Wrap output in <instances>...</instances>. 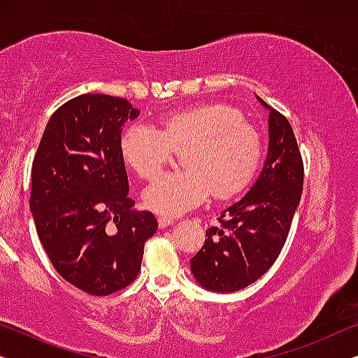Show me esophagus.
<instances>
[{
    "label": "esophagus",
    "instance_id": "esophagus-1",
    "mask_svg": "<svg viewBox=\"0 0 358 358\" xmlns=\"http://www.w3.org/2000/svg\"><path fill=\"white\" fill-rule=\"evenodd\" d=\"M157 222H159V227H161V228H167L169 225H172V223H173L175 220H173L172 217H167V215H159Z\"/></svg>",
    "mask_w": 358,
    "mask_h": 358
}]
</instances>
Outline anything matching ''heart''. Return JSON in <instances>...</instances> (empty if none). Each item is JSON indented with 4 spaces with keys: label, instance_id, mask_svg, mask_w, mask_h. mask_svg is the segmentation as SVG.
<instances>
[{
    "label": "heart",
    "instance_id": "1",
    "mask_svg": "<svg viewBox=\"0 0 358 358\" xmlns=\"http://www.w3.org/2000/svg\"><path fill=\"white\" fill-rule=\"evenodd\" d=\"M122 157L133 172L151 180L183 152L185 172H170L148 186V209L180 215L207 196L228 199L246 189L264 156V140L241 110L227 104H202L172 112L157 128L145 124L127 128L120 138Z\"/></svg>",
    "mask_w": 358,
    "mask_h": 358
}]
</instances>
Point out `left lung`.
<instances>
[{
	"instance_id": "8db88e82",
	"label": "left lung",
	"mask_w": 358,
	"mask_h": 358,
	"mask_svg": "<svg viewBox=\"0 0 358 358\" xmlns=\"http://www.w3.org/2000/svg\"><path fill=\"white\" fill-rule=\"evenodd\" d=\"M270 110L268 154L248 194L222 212L220 225L206 231V243L191 259V271L213 292L243 289L278 259L301 202L303 164L287 119L257 96Z\"/></svg>"
}]
</instances>
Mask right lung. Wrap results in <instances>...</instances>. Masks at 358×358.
<instances>
[{
    "label": "right lung",
    "instance_id": "add662e5",
    "mask_svg": "<svg viewBox=\"0 0 358 358\" xmlns=\"http://www.w3.org/2000/svg\"><path fill=\"white\" fill-rule=\"evenodd\" d=\"M138 115L124 98L80 94L51 115L31 165L30 210L43 248L64 280L92 296L135 281L157 231L156 217L128 197L120 133Z\"/></svg>",
    "mask_w": 358,
    "mask_h": 358
}]
</instances>
